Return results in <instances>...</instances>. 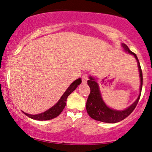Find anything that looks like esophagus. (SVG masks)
Returning a JSON list of instances; mask_svg holds the SVG:
<instances>
[{"instance_id":"1","label":"esophagus","mask_w":152,"mask_h":152,"mask_svg":"<svg viewBox=\"0 0 152 152\" xmlns=\"http://www.w3.org/2000/svg\"><path fill=\"white\" fill-rule=\"evenodd\" d=\"M87 81H88V75L83 74V76H82V83H86Z\"/></svg>"}]
</instances>
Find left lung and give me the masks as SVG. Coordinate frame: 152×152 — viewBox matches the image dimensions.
I'll list each match as a JSON object with an SVG mask.
<instances>
[{"label": "left lung", "instance_id": "1", "mask_svg": "<svg viewBox=\"0 0 152 152\" xmlns=\"http://www.w3.org/2000/svg\"><path fill=\"white\" fill-rule=\"evenodd\" d=\"M121 46L126 53L133 55L137 61L139 77H140L139 94L135 102L132 105L127 107L126 109L124 110L114 109L106 105V103L102 99V94H101L100 89H99V83L96 81V78H94L92 76H90L89 80H88L87 83H88V85L91 88V92L88 99H87L86 108L87 113L89 115L90 117L96 120V121L104 122V123H116V122L122 121L134 111L137 105L138 102H139V99H140L143 83V76L139 59H138L137 55L132 51H131L126 44L121 43Z\"/></svg>", "mask_w": 152, "mask_h": 152}]
</instances>
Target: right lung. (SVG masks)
I'll use <instances>...</instances> for the list:
<instances>
[{
	"instance_id": "1",
	"label": "right lung",
	"mask_w": 152,
	"mask_h": 152,
	"mask_svg": "<svg viewBox=\"0 0 152 152\" xmlns=\"http://www.w3.org/2000/svg\"><path fill=\"white\" fill-rule=\"evenodd\" d=\"M81 78H79L74 81L69 86V88L66 90L64 94H63L62 96L59 99L58 102L55 104V105L50 108L47 111H44V112L38 114H28L27 113L23 112L26 116H28L29 118H33V119L38 120V121H46V120H50L52 118H54L58 116L62 111L65 108L66 104V100H67L68 96L72 93L77 88L78 85L81 84Z\"/></svg>"
}]
</instances>
